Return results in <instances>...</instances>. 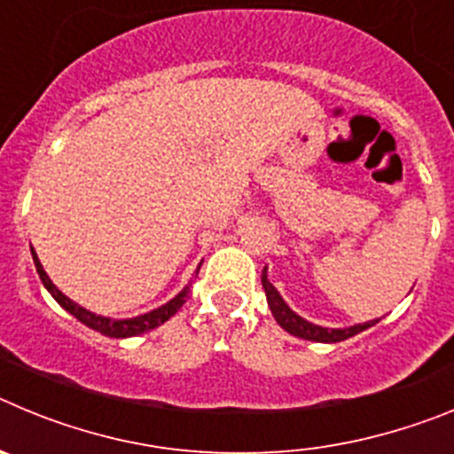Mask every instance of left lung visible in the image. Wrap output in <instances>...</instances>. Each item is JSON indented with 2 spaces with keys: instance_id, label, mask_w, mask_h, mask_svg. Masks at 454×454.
<instances>
[{
  "instance_id": "left-lung-1",
  "label": "left lung",
  "mask_w": 454,
  "mask_h": 454,
  "mask_svg": "<svg viewBox=\"0 0 454 454\" xmlns=\"http://www.w3.org/2000/svg\"><path fill=\"white\" fill-rule=\"evenodd\" d=\"M262 284H263V291H266V300H268V307H270L272 316H275L277 325L286 330L288 334L298 336V339L304 340H316V343H339V340H346L350 336L359 334V332L368 330L377 320H368V323H359V325H352V327H339V330H332V327H320V325L309 323L307 318L298 316L284 302V298L279 295L275 286L270 284L268 279V268H263L262 272Z\"/></svg>"
}]
</instances>
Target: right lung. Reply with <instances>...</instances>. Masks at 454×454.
Here are the masks:
<instances>
[{
  "mask_svg": "<svg viewBox=\"0 0 454 454\" xmlns=\"http://www.w3.org/2000/svg\"><path fill=\"white\" fill-rule=\"evenodd\" d=\"M31 256H34V263H35V270H38V275H40V282H43V286L51 293V298L61 304L67 314H72L77 320H82L86 327H90V330L99 332V334H104V336H111V339H129V336H138V334H145V332L154 330V327H159V325H163L168 318H172V316L177 314L179 309H182V304L186 302V298H188V286H186L184 291H179L177 295L170 300V302L161 304L159 309H152V311H147V314L136 316V318L115 320V318H108V316H98V314H92V311H88V309L79 307L74 300H70L67 295H63V293L54 286V282H51L50 277H47L45 268H43V263H40V259H38V254H35L34 247H31Z\"/></svg>",
  "mask_w": 454,
  "mask_h": 454,
  "instance_id": "1",
  "label": "right lung"
}]
</instances>
